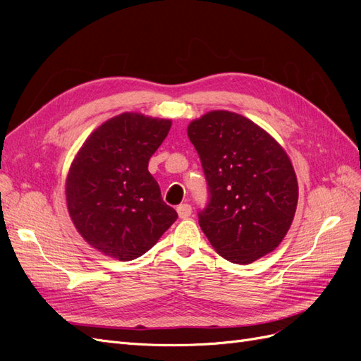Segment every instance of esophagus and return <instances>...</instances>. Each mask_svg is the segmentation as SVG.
Here are the masks:
<instances>
[{
	"instance_id": "34e87169",
	"label": "esophagus",
	"mask_w": 361,
	"mask_h": 361,
	"mask_svg": "<svg viewBox=\"0 0 361 361\" xmlns=\"http://www.w3.org/2000/svg\"><path fill=\"white\" fill-rule=\"evenodd\" d=\"M176 211H178L179 218H182V220H185V218H188V216L191 215L192 207H191V204H188V203H182V204L178 206Z\"/></svg>"
}]
</instances>
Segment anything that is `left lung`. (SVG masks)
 Returning <instances> with one entry per match:
<instances>
[{
  "mask_svg": "<svg viewBox=\"0 0 361 361\" xmlns=\"http://www.w3.org/2000/svg\"><path fill=\"white\" fill-rule=\"evenodd\" d=\"M187 133L209 185L199 224L216 253L245 265L274 251L298 203L285 149L250 118L226 110L192 120Z\"/></svg>",
  "mask_w": 361,
  "mask_h": 361,
  "instance_id": "left-lung-1",
  "label": "left lung"
}]
</instances>
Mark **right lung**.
Here are the masks:
<instances>
[{
    "label": "right lung",
    "instance_id": "obj_1",
    "mask_svg": "<svg viewBox=\"0 0 361 361\" xmlns=\"http://www.w3.org/2000/svg\"><path fill=\"white\" fill-rule=\"evenodd\" d=\"M170 126V118L122 113L76 152L66 176L68 211L84 241L102 255L122 262L143 256L176 221L147 170Z\"/></svg>",
    "mask_w": 361,
    "mask_h": 361
}]
</instances>
